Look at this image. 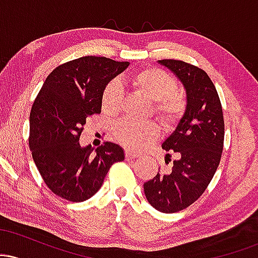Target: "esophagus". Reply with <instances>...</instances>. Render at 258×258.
<instances>
[{"instance_id":"obj_1","label":"esophagus","mask_w":258,"mask_h":258,"mask_svg":"<svg viewBox=\"0 0 258 258\" xmlns=\"http://www.w3.org/2000/svg\"><path fill=\"white\" fill-rule=\"evenodd\" d=\"M125 156H126V160H132V159L138 158V154L137 153H133V152H131V150H126Z\"/></svg>"}]
</instances>
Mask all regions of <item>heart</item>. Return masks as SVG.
<instances>
[{"label": "heart", "instance_id": "b5f03b06", "mask_svg": "<svg viewBox=\"0 0 258 258\" xmlns=\"http://www.w3.org/2000/svg\"><path fill=\"white\" fill-rule=\"evenodd\" d=\"M130 85L148 99L153 100V112L164 125L173 126L178 122L186 108L185 97L176 90V81L166 72L156 68H147L132 74ZM122 92L117 82L111 81L102 93V108L108 114L120 111ZM117 141L131 149L139 150L155 141L159 136L158 126L150 121L138 122L123 120L115 126Z\"/></svg>", "mask_w": 258, "mask_h": 258}]
</instances>
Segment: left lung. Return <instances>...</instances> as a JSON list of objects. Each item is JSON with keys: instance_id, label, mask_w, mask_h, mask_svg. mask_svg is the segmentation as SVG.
I'll list each match as a JSON object with an SVG mask.
<instances>
[{"instance_id": "left-lung-1", "label": "left lung", "mask_w": 258, "mask_h": 258, "mask_svg": "<svg viewBox=\"0 0 258 258\" xmlns=\"http://www.w3.org/2000/svg\"><path fill=\"white\" fill-rule=\"evenodd\" d=\"M158 63L172 72L183 85L186 108L161 146L177 155L172 168L159 170L153 179L144 183V194L154 209L173 214L199 199L211 182L223 150L224 121L220 97L204 70L174 59Z\"/></svg>"}]
</instances>
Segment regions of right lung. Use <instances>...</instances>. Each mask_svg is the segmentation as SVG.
Here are the masks:
<instances>
[{"label": "right lung", "instance_id": "1", "mask_svg": "<svg viewBox=\"0 0 258 258\" xmlns=\"http://www.w3.org/2000/svg\"><path fill=\"white\" fill-rule=\"evenodd\" d=\"M128 65L88 55L59 65L43 82L31 108L29 146L44 183L58 197L90 199L111 165L125 159L119 144L105 142L94 150L79 139L86 119L100 112L105 86Z\"/></svg>", "mask_w": 258, "mask_h": 258}]
</instances>
